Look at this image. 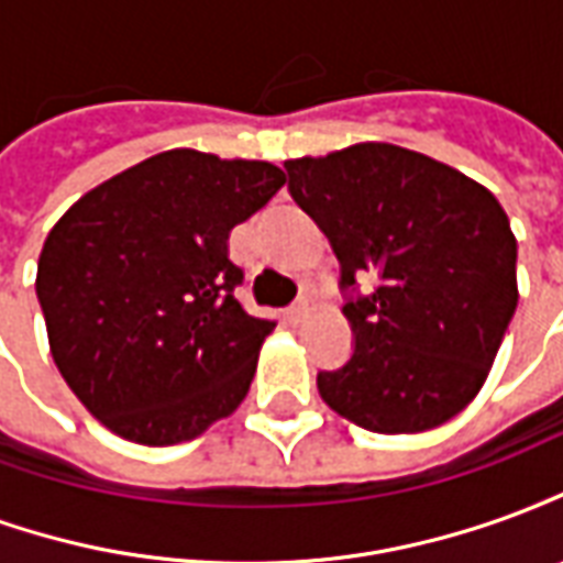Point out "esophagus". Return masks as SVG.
Segmentation results:
<instances>
[{
	"mask_svg": "<svg viewBox=\"0 0 563 563\" xmlns=\"http://www.w3.org/2000/svg\"><path fill=\"white\" fill-rule=\"evenodd\" d=\"M307 313H310V305H307V301H295V305L286 310V317H289L292 325H298L301 319H307Z\"/></svg>",
	"mask_w": 563,
	"mask_h": 563,
	"instance_id": "1",
	"label": "esophagus"
}]
</instances>
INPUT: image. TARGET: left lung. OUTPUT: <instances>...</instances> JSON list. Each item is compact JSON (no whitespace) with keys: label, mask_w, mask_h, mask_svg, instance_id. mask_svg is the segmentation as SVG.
<instances>
[{"label":"left lung","mask_w":563,"mask_h":563,"mask_svg":"<svg viewBox=\"0 0 563 563\" xmlns=\"http://www.w3.org/2000/svg\"><path fill=\"white\" fill-rule=\"evenodd\" d=\"M289 192L341 262L355 350L317 377L334 413L377 434L459 416L495 365L516 305V234L483 184L416 150L365 141L286 159Z\"/></svg>","instance_id":"1"}]
</instances>
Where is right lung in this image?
I'll use <instances>...</instances> for the list:
<instances>
[{"label":"right lung","mask_w":563,"mask_h":563,"mask_svg":"<svg viewBox=\"0 0 563 563\" xmlns=\"http://www.w3.org/2000/svg\"><path fill=\"white\" fill-rule=\"evenodd\" d=\"M286 184L277 165L177 147L59 217L35 295L59 374L123 440H196L244 401L274 329L234 298L229 234Z\"/></svg>","instance_id":"1"}]
</instances>
